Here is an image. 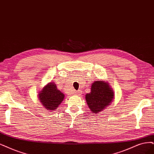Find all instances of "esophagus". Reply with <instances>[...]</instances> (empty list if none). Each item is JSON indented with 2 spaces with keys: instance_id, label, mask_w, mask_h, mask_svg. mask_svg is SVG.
<instances>
[{
  "instance_id": "34e87169",
  "label": "esophagus",
  "mask_w": 154,
  "mask_h": 154,
  "mask_svg": "<svg viewBox=\"0 0 154 154\" xmlns=\"http://www.w3.org/2000/svg\"><path fill=\"white\" fill-rule=\"evenodd\" d=\"M81 93H82V91H81V90H78L77 91L75 92V94H76L77 95H81Z\"/></svg>"
}]
</instances>
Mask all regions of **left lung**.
Segmentation results:
<instances>
[{
	"label": "left lung",
	"instance_id": "obj_1",
	"mask_svg": "<svg viewBox=\"0 0 154 154\" xmlns=\"http://www.w3.org/2000/svg\"><path fill=\"white\" fill-rule=\"evenodd\" d=\"M114 98V93L108 82L103 81H94L91 93L86 94L88 105L92 113L100 112L109 106Z\"/></svg>",
	"mask_w": 154,
	"mask_h": 154
}]
</instances>
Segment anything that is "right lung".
Masks as SVG:
<instances>
[{
  "mask_svg": "<svg viewBox=\"0 0 154 154\" xmlns=\"http://www.w3.org/2000/svg\"><path fill=\"white\" fill-rule=\"evenodd\" d=\"M38 99L48 110H55L63 100L65 95L57 88L56 84L49 82L40 91Z\"/></svg>",
  "mask_w": 154,
  "mask_h": 154,
  "instance_id": "add662e5",
  "label": "right lung"
}]
</instances>
